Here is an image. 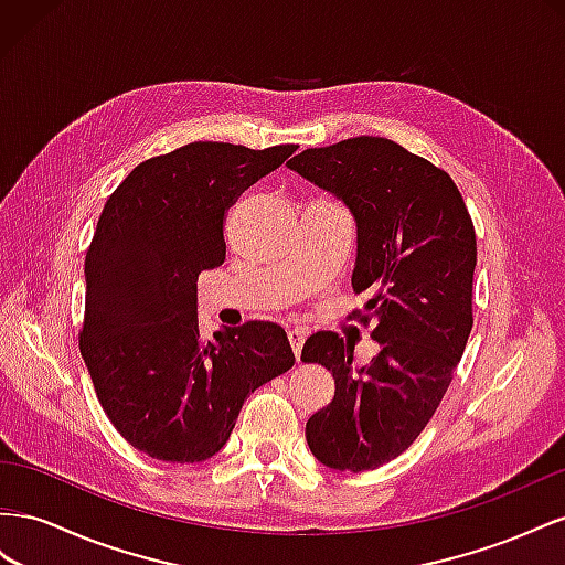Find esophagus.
<instances>
[{"label":"esophagus","mask_w":565,"mask_h":565,"mask_svg":"<svg viewBox=\"0 0 565 565\" xmlns=\"http://www.w3.org/2000/svg\"><path fill=\"white\" fill-rule=\"evenodd\" d=\"M305 338H308V333H305L302 329H291V331H288V343H291V350H294V354H296V360H300Z\"/></svg>","instance_id":"1"}]
</instances>
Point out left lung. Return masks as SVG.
<instances>
[{
    "label": "left lung",
    "mask_w": 565,
    "mask_h": 565,
    "mask_svg": "<svg viewBox=\"0 0 565 565\" xmlns=\"http://www.w3.org/2000/svg\"><path fill=\"white\" fill-rule=\"evenodd\" d=\"M335 193L358 220L352 291L366 294L360 324L374 321L381 352L352 372V343L317 331L302 362L335 381L333 399L308 418L312 455L335 471H372L418 438L452 383L473 329L476 230L443 168L383 137H354L288 160Z\"/></svg>",
    "instance_id": "left-lung-1"
}]
</instances>
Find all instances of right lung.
<instances>
[{
  "label": "right lung",
  "mask_w": 565,
  "mask_h": 565,
  "mask_svg": "<svg viewBox=\"0 0 565 565\" xmlns=\"http://www.w3.org/2000/svg\"><path fill=\"white\" fill-rule=\"evenodd\" d=\"M296 151L193 141L139 163L110 193L85 257L79 352L122 438L193 463L230 440L244 399L294 366L281 327L246 321L205 341L196 281L224 263L236 199Z\"/></svg>",
  "instance_id": "add662e5"
}]
</instances>
